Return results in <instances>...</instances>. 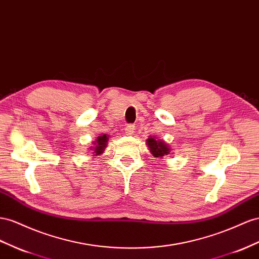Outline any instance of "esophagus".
<instances>
[{"label": "esophagus", "instance_id": "obj_1", "mask_svg": "<svg viewBox=\"0 0 259 259\" xmlns=\"http://www.w3.org/2000/svg\"><path fill=\"white\" fill-rule=\"evenodd\" d=\"M124 131H125V133H126L127 135H132L133 133H134V131H135V126L134 125H126V126H125V128H124Z\"/></svg>", "mask_w": 259, "mask_h": 259}]
</instances>
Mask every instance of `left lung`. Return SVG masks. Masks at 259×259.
<instances>
[{"instance_id":"left-lung-1","label":"left lung","mask_w":259,"mask_h":259,"mask_svg":"<svg viewBox=\"0 0 259 259\" xmlns=\"http://www.w3.org/2000/svg\"><path fill=\"white\" fill-rule=\"evenodd\" d=\"M147 146L149 147V150L152 153L153 157L162 159L166 155H169L171 152L170 146L167 145L165 142L161 141V139H157L156 137H149L146 141Z\"/></svg>"}]
</instances>
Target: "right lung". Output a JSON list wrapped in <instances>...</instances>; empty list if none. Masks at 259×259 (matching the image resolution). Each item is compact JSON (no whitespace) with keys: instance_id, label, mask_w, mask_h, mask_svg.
Masks as SVG:
<instances>
[{"instance_id":"1","label":"right lung","mask_w":259,"mask_h":259,"mask_svg":"<svg viewBox=\"0 0 259 259\" xmlns=\"http://www.w3.org/2000/svg\"><path fill=\"white\" fill-rule=\"evenodd\" d=\"M108 136L106 134H103L101 136L98 137L96 139V143H94L95 147H94V156H99L100 153H102L104 151V148L107 147V143H108Z\"/></svg>"}]
</instances>
